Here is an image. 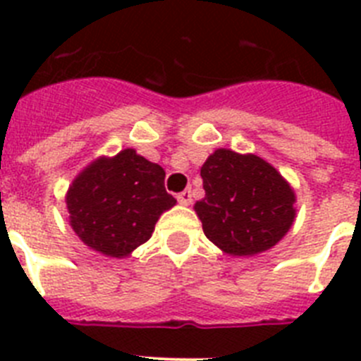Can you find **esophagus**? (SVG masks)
I'll return each mask as SVG.
<instances>
[{
  "label": "esophagus",
  "instance_id": "esophagus-1",
  "mask_svg": "<svg viewBox=\"0 0 361 361\" xmlns=\"http://www.w3.org/2000/svg\"><path fill=\"white\" fill-rule=\"evenodd\" d=\"M177 200H178V204H183V206H190V204H191V190H184L183 193H178Z\"/></svg>",
  "mask_w": 361,
  "mask_h": 361
}]
</instances>
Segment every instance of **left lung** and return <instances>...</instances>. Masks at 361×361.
Listing matches in <instances>:
<instances>
[{
	"label": "left lung",
	"instance_id": "1",
	"mask_svg": "<svg viewBox=\"0 0 361 361\" xmlns=\"http://www.w3.org/2000/svg\"><path fill=\"white\" fill-rule=\"evenodd\" d=\"M206 197L195 202L204 235L226 255L255 257L279 244L296 216V195L255 153L219 148L200 168Z\"/></svg>",
	"mask_w": 361,
	"mask_h": 361
}]
</instances>
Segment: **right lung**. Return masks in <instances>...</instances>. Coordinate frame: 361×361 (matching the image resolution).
I'll list each match as a JSON object with an SVG mask.
<instances>
[{
	"label": "right lung",
	"instance_id": "add662e5",
	"mask_svg": "<svg viewBox=\"0 0 361 361\" xmlns=\"http://www.w3.org/2000/svg\"><path fill=\"white\" fill-rule=\"evenodd\" d=\"M164 170L133 148L97 157L72 180L65 202L79 240L104 257L124 258L152 237L159 216L177 200Z\"/></svg>",
	"mask_w": 361,
	"mask_h": 361
}]
</instances>
